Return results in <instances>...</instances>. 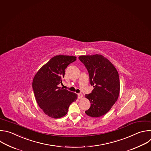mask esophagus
<instances>
[{"instance_id":"1","label":"esophagus","mask_w":151,"mask_h":151,"mask_svg":"<svg viewBox=\"0 0 151 151\" xmlns=\"http://www.w3.org/2000/svg\"><path fill=\"white\" fill-rule=\"evenodd\" d=\"M83 97V94H81V93H78V99H81Z\"/></svg>"}]
</instances>
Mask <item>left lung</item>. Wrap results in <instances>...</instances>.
Instances as JSON below:
<instances>
[{
    "instance_id": "1",
    "label": "left lung",
    "mask_w": 151,
    "mask_h": 151,
    "mask_svg": "<svg viewBox=\"0 0 151 151\" xmlns=\"http://www.w3.org/2000/svg\"><path fill=\"white\" fill-rule=\"evenodd\" d=\"M78 59L87 68L90 83L94 87L92 93L85 95L91 103L85 113L92 117L103 116L111 109L119 96L120 84L118 71L101 55H82Z\"/></svg>"
}]
</instances>
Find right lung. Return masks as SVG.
I'll list each match as a JSON object with an SVG mask.
<instances>
[{"mask_svg": "<svg viewBox=\"0 0 151 151\" xmlns=\"http://www.w3.org/2000/svg\"><path fill=\"white\" fill-rule=\"evenodd\" d=\"M76 57L59 55L52 58L36 73L33 88L37 104L47 115L53 118L65 116L77 95L59 87L64 77L65 70Z\"/></svg>", "mask_w": 151, "mask_h": 151, "instance_id": "1", "label": "right lung"}]
</instances>
